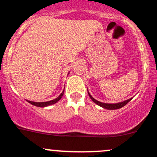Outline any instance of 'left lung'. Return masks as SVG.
Instances as JSON below:
<instances>
[{
	"label": "left lung",
	"instance_id": "obj_1",
	"mask_svg": "<svg viewBox=\"0 0 157 157\" xmlns=\"http://www.w3.org/2000/svg\"><path fill=\"white\" fill-rule=\"evenodd\" d=\"M88 94H89L90 98L91 99V100H92V101L94 102V103H96L97 105H100V107L103 108V109H108V110H115V109H121L122 107L125 106L126 104L128 103V102H130L131 100H132V98H130V99H128V100H125V101H123V102H118V103H105V102H102L98 101V100H95V99L94 98V97L91 96V94H90L89 91H88Z\"/></svg>",
	"mask_w": 157,
	"mask_h": 157
}]
</instances>
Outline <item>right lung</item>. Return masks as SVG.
Returning <instances> with one entry per match:
<instances>
[{"label": "right lung", "mask_w": 157, "mask_h": 157, "mask_svg": "<svg viewBox=\"0 0 157 157\" xmlns=\"http://www.w3.org/2000/svg\"><path fill=\"white\" fill-rule=\"evenodd\" d=\"M64 94V90L63 91V92L60 94V95H59L58 97H57V98H55V100H50V101H47V102H32V101H29V100H27L29 103H31L32 105H35V106H37V107H41V108H44V107H46V106H48V105H53V104H55L56 102H58L59 100H60L61 98H62L63 95Z\"/></svg>", "instance_id": "add662e5"}]
</instances>
